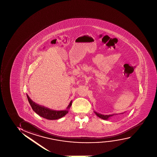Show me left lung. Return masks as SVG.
<instances>
[{
    "mask_svg": "<svg viewBox=\"0 0 157 157\" xmlns=\"http://www.w3.org/2000/svg\"><path fill=\"white\" fill-rule=\"evenodd\" d=\"M96 114V115L98 117H100L101 119H104V120H108L110 117H112V115H113L114 114H112V115H102V114H101L98 113H96V112H94Z\"/></svg>",
    "mask_w": 157,
    "mask_h": 157,
    "instance_id": "left-lung-1",
    "label": "left lung"
}]
</instances>
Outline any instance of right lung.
<instances>
[{
    "label": "right lung",
    "instance_id": "right-lung-1",
    "mask_svg": "<svg viewBox=\"0 0 157 157\" xmlns=\"http://www.w3.org/2000/svg\"><path fill=\"white\" fill-rule=\"evenodd\" d=\"M27 97L33 111L44 118H45L48 120H57V119H60L66 115V114L68 113V110H63V111H55V110H51L49 109L45 108L44 106H42L36 104L29 98L28 95H27ZM71 105H72V102H70V104L67 109H70Z\"/></svg>",
    "mask_w": 157,
    "mask_h": 157
}]
</instances>
